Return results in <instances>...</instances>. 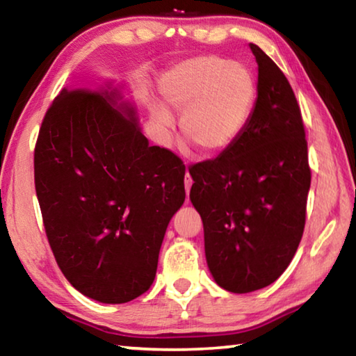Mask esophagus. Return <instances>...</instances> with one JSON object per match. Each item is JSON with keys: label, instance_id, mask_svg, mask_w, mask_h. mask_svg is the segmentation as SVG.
I'll return each mask as SVG.
<instances>
[{"label": "esophagus", "instance_id": "esophagus-1", "mask_svg": "<svg viewBox=\"0 0 356 356\" xmlns=\"http://www.w3.org/2000/svg\"><path fill=\"white\" fill-rule=\"evenodd\" d=\"M185 191H186V196H188V193H190V188H191V185H193V179H191V176H190V172H188V170H186V174H185Z\"/></svg>", "mask_w": 356, "mask_h": 356}]
</instances>
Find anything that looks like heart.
I'll return each instance as SVG.
<instances>
[{"label":"heart","mask_w":356,"mask_h":356,"mask_svg":"<svg viewBox=\"0 0 356 356\" xmlns=\"http://www.w3.org/2000/svg\"><path fill=\"white\" fill-rule=\"evenodd\" d=\"M163 105L150 106L156 134L174 127L172 113L182 114L180 131L204 156H215L236 144L248 127L257 99V81L242 63L216 56L186 59L159 80Z\"/></svg>","instance_id":"1"}]
</instances>
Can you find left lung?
<instances>
[{
	"label": "left lung",
	"instance_id": "obj_1",
	"mask_svg": "<svg viewBox=\"0 0 356 356\" xmlns=\"http://www.w3.org/2000/svg\"><path fill=\"white\" fill-rule=\"evenodd\" d=\"M257 99L245 134L226 152L190 168V201L220 287L248 293L284 273L303 236L311 186L303 119L291 84L250 44Z\"/></svg>",
	"mask_w": 356,
	"mask_h": 356
}]
</instances>
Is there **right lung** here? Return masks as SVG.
Listing matches in <instances>:
<instances>
[{
	"label": "right lung",
	"instance_id": "obj_1",
	"mask_svg": "<svg viewBox=\"0 0 356 356\" xmlns=\"http://www.w3.org/2000/svg\"><path fill=\"white\" fill-rule=\"evenodd\" d=\"M184 176L180 159L149 146L124 86L63 89L39 131L34 182L51 251L78 292L119 305L147 291Z\"/></svg>",
	"mask_w": 356,
	"mask_h": 356
}]
</instances>
